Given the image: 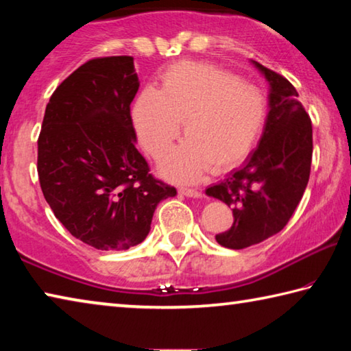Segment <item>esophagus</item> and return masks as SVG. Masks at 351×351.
<instances>
[{
    "label": "esophagus",
    "instance_id": "obj_1",
    "mask_svg": "<svg viewBox=\"0 0 351 351\" xmlns=\"http://www.w3.org/2000/svg\"><path fill=\"white\" fill-rule=\"evenodd\" d=\"M180 192L182 195H186V197L190 198H199L201 197V192L198 189H190V187H180Z\"/></svg>",
    "mask_w": 351,
    "mask_h": 351
}]
</instances>
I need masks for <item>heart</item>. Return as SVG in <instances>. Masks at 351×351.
I'll list each match as a JSON object with an SVG mask.
<instances>
[{
    "label": "heart",
    "mask_w": 351,
    "mask_h": 351,
    "mask_svg": "<svg viewBox=\"0 0 351 351\" xmlns=\"http://www.w3.org/2000/svg\"><path fill=\"white\" fill-rule=\"evenodd\" d=\"M268 102L258 86L223 68L178 62L165 69L161 88H145L134 104L142 147L161 159L180 136L187 141L162 162L170 180L195 181L210 167L215 173L237 167L249 156L265 127Z\"/></svg>",
    "instance_id": "heart-1"
}]
</instances>
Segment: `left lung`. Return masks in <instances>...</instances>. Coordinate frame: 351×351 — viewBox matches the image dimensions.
<instances>
[{"label":"left lung","instance_id":"1","mask_svg":"<svg viewBox=\"0 0 351 351\" xmlns=\"http://www.w3.org/2000/svg\"><path fill=\"white\" fill-rule=\"evenodd\" d=\"M269 82V112L258 147L241 169L206 190L232 207L234 223L215 235L219 245L245 249L287 226L300 203L311 171V119L283 75L254 62Z\"/></svg>","mask_w":351,"mask_h":351}]
</instances>
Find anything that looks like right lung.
Returning <instances> with one entry per match:
<instances>
[{"instance_id": "obj_1", "label": "right lung", "mask_w": 351, "mask_h": 351, "mask_svg": "<svg viewBox=\"0 0 351 351\" xmlns=\"http://www.w3.org/2000/svg\"><path fill=\"white\" fill-rule=\"evenodd\" d=\"M138 90L133 57L91 58L52 93L41 123L45 199L71 235L100 251L144 241L159 201L176 195L134 145L130 105Z\"/></svg>"}]
</instances>
